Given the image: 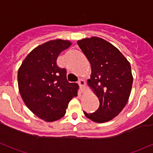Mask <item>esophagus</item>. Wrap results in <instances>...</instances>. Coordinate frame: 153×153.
I'll list each match as a JSON object with an SVG mask.
<instances>
[{
  "label": "esophagus",
  "instance_id": "1",
  "mask_svg": "<svg viewBox=\"0 0 153 153\" xmlns=\"http://www.w3.org/2000/svg\"><path fill=\"white\" fill-rule=\"evenodd\" d=\"M79 85L81 89H83V88H84V87H85V81H84L83 79H79Z\"/></svg>",
  "mask_w": 153,
  "mask_h": 153
}]
</instances>
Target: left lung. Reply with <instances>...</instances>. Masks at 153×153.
<instances>
[{"label": "left lung", "instance_id": "8db88e82", "mask_svg": "<svg viewBox=\"0 0 153 153\" xmlns=\"http://www.w3.org/2000/svg\"><path fill=\"white\" fill-rule=\"evenodd\" d=\"M78 45L91 64L88 83L100 102L96 112L83 111L84 115L97 123L109 121L128 102L133 84L130 64L116 47L102 38H83L78 41Z\"/></svg>", "mask_w": 153, "mask_h": 153}]
</instances>
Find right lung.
Returning <instances> with one entry per match:
<instances>
[{
  "label": "right lung",
  "instance_id": "1",
  "mask_svg": "<svg viewBox=\"0 0 153 153\" xmlns=\"http://www.w3.org/2000/svg\"><path fill=\"white\" fill-rule=\"evenodd\" d=\"M70 41L56 39L38 46L18 70L19 93L32 112L45 121L62 118L70 101L77 96L79 85L67 81L66 70L57 65V57L70 47Z\"/></svg>",
  "mask_w": 153,
  "mask_h": 153
}]
</instances>
